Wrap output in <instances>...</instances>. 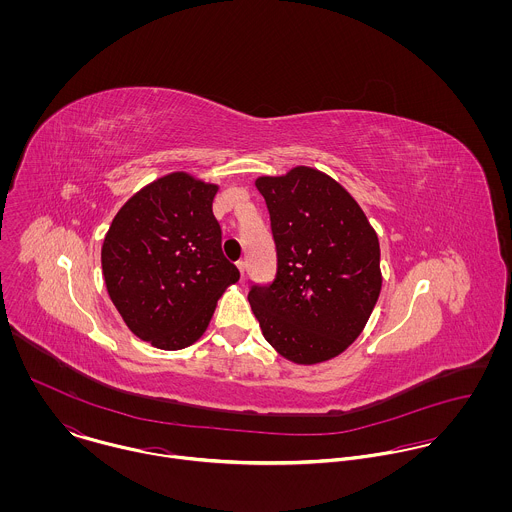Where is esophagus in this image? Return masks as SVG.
Segmentation results:
<instances>
[{
    "label": "esophagus",
    "mask_w": 512,
    "mask_h": 512,
    "mask_svg": "<svg viewBox=\"0 0 512 512\" xmlns=\"http://www.w3.org/2000/svg\"><path fill=\"white\" fill-rule=\"evenodd\" d=\"M236 266H238V270H240V274H242V278H244V272H246V262H244V260H240Z\"/></svg>",
    "instance_id": "34e87169"
}]
</instances>
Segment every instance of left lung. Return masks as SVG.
Wrapping results in <instances>:
<instances>
[{
  "instance_id": "obj_1",
  "label": "left lung",
  "mask_w": 512,
  "mask_h": 512,
  "mask_svg": "<svg viewBox=\"0 0 512 512\" xmlns=\"http://www.w3.org/2000/svg\"><path fill=\"white\" fill-rule=\"evenodd\" d=\"M278 254L276 280L248 301L266 341L295 365L341 355L365 329L382 288L380 244L351 193L297 165L256 179Z\"/></svg>"
}]
</instances>
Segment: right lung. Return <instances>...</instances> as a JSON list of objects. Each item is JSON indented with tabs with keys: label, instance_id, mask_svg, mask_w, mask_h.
<instances>
[{
	"label": "right lung",
	"instance_id": "right-lung-1",
	"mask_svg": "<svg viewBox=\"0 0 512 512\" xmlns=\"http://www.w3.org/2000/svg\"><path fill=\"white\" fill-rule=\"evenodd\" d=\"M219 185L173 171L132 195L102 244L106 290L128 329L163 351L197 343L240 280L220 248Z\"/></svg>",
	"mask_w": 512,
	"mask_h": 512
}]
</instances>
